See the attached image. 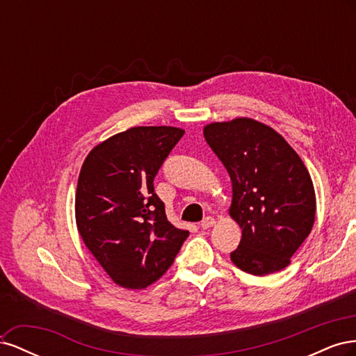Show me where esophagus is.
<instances>
[{"mask_svg":"<svg viewBox=\"0 0 356 356\" xmlns=\"http://www.w3.org/2000/svg\"><path fill=\"white\" fill-rule=\"evenodd\" d=\"M212 225H215V220H213L212 217H207V218H204V220L200 222V227H202L203 230L211 229Z\"/></svg>","mask_w":356,"mask_h":356,"instance_id":"obj_1","label":"esophagus"}]
</instances>
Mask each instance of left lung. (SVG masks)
I'll use <instances>...</instances> for the list:
<instances>
[{"label": "left lung", "instance_id": "left-lung-1", "mask_svg": "<svg viewBox=\"0 0 356 356\" xmlns=\"http://www.w3.org/2000/svg\"><path fill=\"white\" fill-rule=\"evenodd\" d=\"M203 136L232 179L229 213L242 229L232 261L255 276L282 270L315 221V188L303 160L252 118L211 123Z\"/></svg>", "mask_w": 356, "mask_h": 356}]
</instances>
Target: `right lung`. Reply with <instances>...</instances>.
<instances>
[{
    "mask_svg": "<svg viewBox=\"0 0 356 356\" xmlns=\"http://www.w3.org/2000/svg\"><path fill=\"white\" fill-rule=\"evenodd\" d=\"M184 131L138 126L96 145L75 193V221L84 245L123 288L154 284L174 263L187 230L172 225L153 181Z\"/></svg>",
    "mask_w": 356,
    "mask_h": 356,
    "instance_id": "obj_1",
    "label": "right lung"
}]
</instances>
